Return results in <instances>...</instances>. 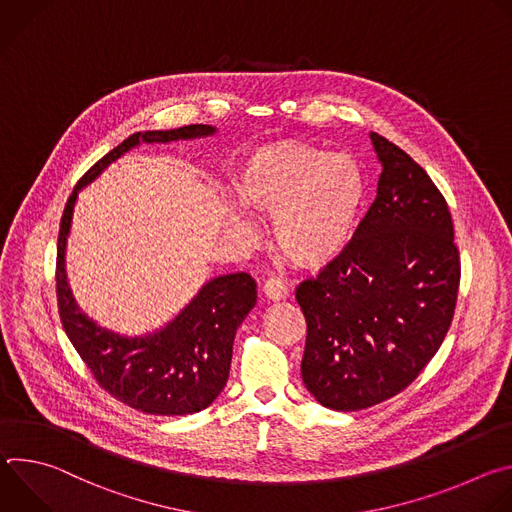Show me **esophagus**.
Here are the masks:
<instances>
[{
	"label": "esophagus",
	"mask_w": 512,
	"mask_h": 512,
	"mask_svg": "<svg viewBox=\"0 0 512 512\" xmlns=\"http://www.w3.org/2000/svg\"><path fill=\"white\" fill-rule=\"evenodd\" d=\"M263 294H265L267 300L279 302V300H283L287 296V285L281 279H277V277H269L263 283Z\"/></svg>",
	"instance_id": "1"
}]
</instances>
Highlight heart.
I'll return each mask as SVG.
<instances>
[{"instance_id": "obj_1", "label": "heart", "mask_w": 512, "mask_h": 512, "mask_svg": "<svg viewBox=\"0 0 512 512\" xmlns=\"http://www.w3.org/2000/svg\"><path fill=\"white\" fill-rule=\"evenodd\" d=\"M233 186L245 208L273 218L275 249L302 269H320L346 251L367 202V178L354 158L304 141L251 152ZM233 231L241 239L255 235L243 218H233Z\"/></svg>"}]
</instances>
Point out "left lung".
Instances as JSON below:
<instances>
[{"instance_id":"left-lung-1","label":"left lung","mask_w":512,"mask_h":512,"mask_svg":"<svg viewBox=\"0 0 512 512\" xmlns=\"http://www.w3.org/2000/svg\"><path fill=\"white\" fill-rule=\"evenodd\" d=\"M377 198L346 251L302 281L306 389L358 411L409 387L442 346L458 302L460 251L444 194L395 143L371 133Z\"/></svg>"}]
</instances>
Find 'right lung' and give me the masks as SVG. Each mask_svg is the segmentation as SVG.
Returning <instances> with one entry per match:
<instances>
[{
  "instance_id": "1",
  "label": "right lung",
  "mask_w": 512,
  "mask_h": 512,
  "mask_svg": "<svg viewBox=\"0 0 512 512\" xmlns=\"http://www.w3.org/2000/svg\"><path fill=\"white\" fill-rule=\"evenodd\" d=\"M214 133L210 125L133 133L77 182L68 196L56 243V302L62 328L93 379L117 401L150 415H188L206 409L227 385L235 332L257 302L249 273L208 281L200 294L162 332L123 338L99 328L77 308L64 275V247L72 206L83 186L139 141L166 143Z\"/></svg>"
}]
</instances>
